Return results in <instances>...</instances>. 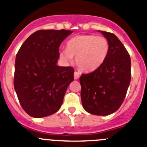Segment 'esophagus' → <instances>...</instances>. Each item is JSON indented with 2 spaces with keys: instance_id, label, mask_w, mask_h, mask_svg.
Returning <instances> with one entry per match:
<instances>
[{
  "instance_id": "esophagus-1",
  "label": "esophagus",
  "mask_w": 147,
  "mask_h": 147,
  "mask_svg": "<svg viewBox=\"0 0 147 147\" xmlns=\"http://www.w3.org/2000/svg\"><path fill=\"white\" fill-rule=\"evenodd\" d=\"M79 77H80V74H79L78 72H77V71H75V72H74V78H75V80H77V79L79 78Z\"/></svg>"
}]
</instances>
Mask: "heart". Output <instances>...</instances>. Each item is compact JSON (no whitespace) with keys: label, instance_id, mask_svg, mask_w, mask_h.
<instances>
[{"label":"heart","instance_id":"1","mask_svg":"<svg viewBox=\"0 0 147 147\" xmlns=\"http://www.w3.org/2000/svg\"><path fill=\"white\" fill-rule=\"evenodd\" d=\"M109 43L104 36L81 35L71 38L66 43V50L60 56L65 61L75 57L78 66L84 72H92L99 68L107 59Z\"/></svg>","mask_w":147,"mask_h":147}]
</instances>
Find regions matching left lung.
Here are the masks:
<instances>
[{"instance_id":"obj_1","label":"left lung","mask_w":147,"mask_h":147,"mask_svg":"<svg viewBox=\"0 0 147 147\" xmlns=\"http://www.w3.org/2000/svg\"><path fill=\"white\" fill-rule=\"evenodd\" d=\"M109 43V54L101 66L80 77L84 109L95 115H108L123 104L131 81V59L113 33L99 31Z\"/></svg>"}]
</instances>
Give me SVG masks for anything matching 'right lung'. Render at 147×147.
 Instances as JSON below:
<instances>
[{
	"label": "right lung",
	"mask_w": 147,
	"mask_h": 147,
	"mask_svg": "<svg viewBox=\"0 0 147 147\" xmlns=\"http://www.w3.org/2000/svg\"><path fill=\"white\" fill-rule=\"evenodd\" d=\"M72 31L41 29L24 42L16 55L14 87L23 109L33 118L58 112L74 80L71 66H58L59 47Z\"/></svg>",
	"instance_id": "add662e5"
}]
</instances>
